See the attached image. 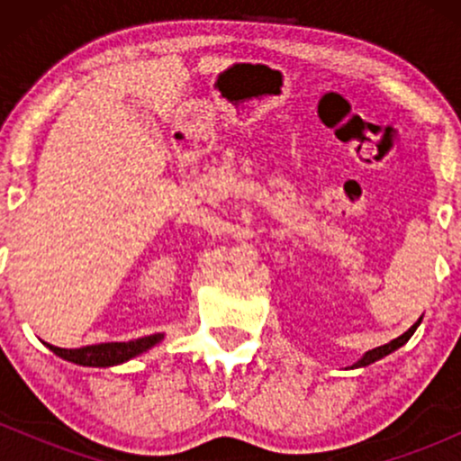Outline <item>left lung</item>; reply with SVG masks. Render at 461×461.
I'll use <instances>...</instances> for the list:
<instances>
[{"mask_svg":"<svg viewBox=\"0 0 461 461\" xmlns=\"http://www.w3.org/2000/svg\"><path fill=\"white\" fill-rule=\"evenodd\" d=\"M420 321H422V316L420 319H418L414 325L410 327V330H407L405 333H401L399 338H394V340H390L388 345H384V347H377V348H373V351H366L364 353L362 357L357 359L356 364H353V366H348V368H364V366H368V364H375V362H379V359L382 357H385V356H390V353H394L396 348H401L405 345L407 340H410L411 336H414V331H416V327L420 325Z\"/></svg>","mask_w":461,"mask_h":461,"instance_id":"1","label":"left lung"}]
</instances>
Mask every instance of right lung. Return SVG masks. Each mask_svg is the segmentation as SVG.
<instances>
[{
  "label": "right lung",
  "instance_id": "obj_1",
  "mask_svg": "<svg viewBox=\"0 0 461 461\" xmlns=\"http://www.w3.org/2000/svg\"><path fill=\"white\" fill-rule=\"evenodd\" d=\"M164 340V333H153V336L139 338V340L130 342H105V345H93V347H82V348H60L54 345H47L50 351H54L58 357L67 359V362L79 364V366H97V368H108V366H119V364L130 362V359L142 356L149 348H153L158 342Z\"/></svg>",
  "mask_w": 461,
  "mask_h": 461
}]
</instances>
